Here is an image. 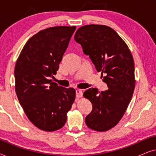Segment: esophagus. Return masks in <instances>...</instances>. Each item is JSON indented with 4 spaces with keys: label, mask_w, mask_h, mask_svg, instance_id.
<instances>
[{
    "label": "esophagus",
    "mask_w": 156,
    "mask_h": 156,
    "mask_svg": "<svg viewBox=\"0 0 156 156\" xmlns=\"http://www.w3.org/2000/svg\"><path fill=\"white\" fill-rule=\"evenodd\" d=\"M83 95V92H82V89H76V97L77 98H80V97H82Z\"/></svg>",
    "instance_id": "1"
}]
</instances>
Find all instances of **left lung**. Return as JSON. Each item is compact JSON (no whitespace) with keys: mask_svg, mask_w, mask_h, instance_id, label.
I'll list each match as a JSON object with an SVG mask.
<instances>
[{"mask_svg":"<svg viewBox=\"0 0 156 156\" xmlns=\"http://www.w3.org/2000/svg\"><path fill=\"white\" fill-rule=\"evenodd\" d=\"M74 40L89 55L108 89L99 92L89 88L84 92L92 104L85 118L89 129L106 131L114 127L126 111L135 88L134 62L127 44L116 31L101 25H87L76 30Z\"/></svg>","mask_w":156,"mask_h":156,"instance_id":"obj_1","label":"left lung"}]
</instances>
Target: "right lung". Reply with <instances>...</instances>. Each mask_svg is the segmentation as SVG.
I'll return each mask as SVG.
<instances>
[{
  "label": "right lung",
  "mask_w": 156,
  "mask_h": 156,
  "mask_svg": "<svg viewBox=\"0 0 156 156\" xmlns=\"http://www.w3.org/2000/svg\"><path fill=\"white\" fill-rule=\"evenodd\" d=\"M75 26L52 27L38 32L25 44L15 67L16 92L29 120L38 129L64 126L75 99L73 88L50 78L57 74Z\"/></svg>",
  "instance_id": "right-lung-1"
}]
</instances>
